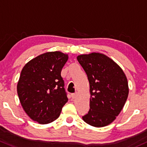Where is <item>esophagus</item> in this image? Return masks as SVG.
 I'll return each mask as SVG.
<instances>
[{"instance_id": "esophagus-1", "label": "esophagus", "mask_w": 147, "mask_h": 147, "mask_svg": "<svg viewBox=\"0 0 147 147\" xmlns=\"http://www.w3.org/2000/svg\"><path fill=\"white\" fill-rule=\"evenodd\" d=\"M77 96H78V93H77V92H75V93H73V94H71V97H72V99L76 98Z\"/></svg>"}]
</instances>
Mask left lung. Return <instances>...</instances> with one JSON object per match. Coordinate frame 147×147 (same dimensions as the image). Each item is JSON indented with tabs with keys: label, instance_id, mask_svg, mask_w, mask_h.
Instances as JSON below:
<instances>
[{
	"label": "left lung",
	"instance_id": "left-lung-1",
	"mask_svg": "<svg viewBox=\"0 0 147 147\" xmlns=\"http://www.w3.org/2000/svg\"><path fill=\"white\" fill-rule=\"evenodd\" d=\"M77 59L90 83V109L83 120L96 127L108 125L118 116L127 99L125 74L113 59L102 53L80 55Z\"/></svg>",
	"mask_w": 147,
	"mask_h": 147
}]
</instances>
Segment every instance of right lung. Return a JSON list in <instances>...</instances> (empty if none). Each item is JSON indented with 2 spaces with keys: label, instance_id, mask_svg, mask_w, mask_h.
Returning <instances> with one entry per match:
<instances>
[{
  "label": "right lung",
  "instance_id": "right-lung-1",
  "mask_svg": "<svg viewBox=\"0 0 147 147\" xmlns=\"http://www.w3.org/2000/svg\"><path fill=\"white\" fill-rule=\"evenodd\" d=\"M66 53L48 52L25 64L17 86L23 109L40 124L53 122L59 116L68 98L61 71L68 60Z\"/></svg>",
  "mask_w": 147,
  "mask_h": 147
}]
</instances>
